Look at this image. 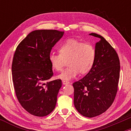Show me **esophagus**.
Instances as JSON below:
<instances>
[{
  "label": "esophagus",
  "mask_w": 131,
  "mask_h": 131,
  "mask_svg": "<svg viewBox=\"0 0 131 131\" xmlns=\"http://www.w3.org/2000/svg\"><path fill=\"white\" fill-rule=\"evenodd\" d=\"M62 83H63V85H65V84H69L70 82H69L68 81H67L63 80L62 81Z\"/></svg>",
  "instance_id": "obj_1"
}]
</instances>
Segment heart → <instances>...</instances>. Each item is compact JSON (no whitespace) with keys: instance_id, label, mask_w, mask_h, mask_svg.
Listing matches in <instances>:
<instances>
[{"instance_id":"1","label":"heart","mask_w":131,"mask_h":131,"mask_svg":"<svg viewBox=\"0 0 131 131\" xmlns=\"http://www.w3.org/2000/svg\"><path fill=\"white\" fill-rule=\"evenodd\" d=\"M60 54L50 53L49 60L53 70L60 71L63 68L65 60L68 65L58 78L63 80L70 79L81 74L88 73L91 69L95 59V49L89 42H82L74 39L64 41L58 48Z\"/></svg>"}]
</instances>
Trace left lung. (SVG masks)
Returning <instances> with one entry per match:
<instances>
[{
    "label": "left lung",
    "instance_id": "8db88e82",
    "mask_svg": "<svg viewBox=\"0 0 131 131\" xmlns=\"http://www.w3.org/2000/svg\"><path fill=\"white\" fill-rule=\"evenodd\" d=\"M95 59L92 68L83 78L73 84L74 104L78 112L88 118L106 112L112 105L118 91L120 63L115 49L96 33Z\"/></svg>",
    "mask_w": 131,
    "mask_h": 131
}]
</instances>
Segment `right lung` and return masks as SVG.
Listing matches in <instances>:
<instances>
[{
    "instance_id": "right-lung-1",
    "label": "right lung",
    "mask_w": 131,
    "mask_h": 131,
    "mask_svg": "<svg viewBox=\"0 0 131 131\" xmlns=\"http://www.w3.org/2000/svg\"><path fill=\"white\" fill-rule=\"evenodd\" d=\"M63 34L57 30H35L15 52L12 71L16 97L23 108L34 116H45L55 108L61 81L47 82L53 74L49 57Z\"/></svg>"
}]
</instances>
